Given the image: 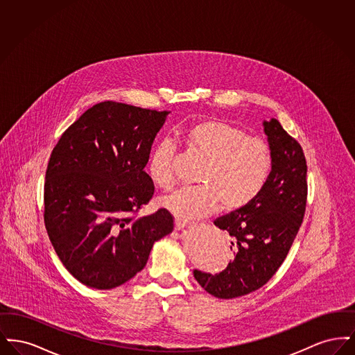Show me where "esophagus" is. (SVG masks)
I'll return each mask as SVG.
<instances>
[{
	"label": "esophagus",
	"mask_w": 355,
	"mask_h": 355,
	"mask_svg": "<svg viewBox=\"0 0 355 355\" xmlns=\"http://www.w3.org/2000/svg\"><path fill=\"white\" fill-rule=\"evenodd\" d=\"M189 225H191V222H189V220H182V218H175V229L177 230H181V229H184L186 226H189Z\"/></svg>",
	"instance_id": "esophagus-1"
}]
</instances>
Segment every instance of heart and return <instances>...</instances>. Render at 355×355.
Here are the masks:
<instances>
[{
    "mask_svg": "<svg viewBox=\"0 0 355 355\" xmlns=\"http://www.w3.org/2000/svg\"><path fill=\"white\" fill-rule=\"evenodd\" d=\"M187 148L203 159L202 186L181 187L161 203L178 218L197 220L220 210H238L262 193L270 178L272 159L268 144L226 121L203 119L185 130ZM174 145L161 139L149 157L153 182L168 189L174 184Z\"/></svg>",
    "mask_w": 355,
    "mask_h": 355,
    "instance_id": "heart-1",
    "label": "heart"
}]
</instances>
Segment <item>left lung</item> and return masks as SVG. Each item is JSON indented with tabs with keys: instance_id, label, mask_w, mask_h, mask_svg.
I'll return each instance as SVG.
<instances>
[{
	"instance_id": "left-lung-1",
	"label": "left lung",
	"mask_w": 355,
	"mask_h": 355,
	"mask_svg": "<svg viewBox=\"0 0 355 355\" xmlns=\"http://www.w3.org/2000/svg\"><path fill=\"white\" fill-rule=\"evenodd\" d=\"M272 168L262 193L248 206L214 220L230 236L233 261L225 270H194L211 295L232 300L263 286L285 261L304 220L307 182L301 145L275 119L263 121Z\"/></svg>"
}]
</instances>
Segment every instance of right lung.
Wrapping results in <instances>:
<instances>
[{
  "instance_id": "1",
  "label": "right lung",
  "mask_w": 355,
  "mask_h": 355,
  "mask_svg": "<svg viewBox=\"0 0 355 355\" xmlns=\"http://www.w3.org/2000/svg\"><path fill=\"white\" fill-rule=\"evenodd\" d=\"M169 113L100 102L69 126L51 152L45 227L62 265L85 286L123 285L146 266L154 242L173 232L166 209L135 216L154 194L144 169Z\"/></svg>"
}]
</instances>
